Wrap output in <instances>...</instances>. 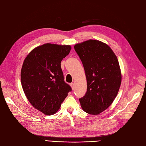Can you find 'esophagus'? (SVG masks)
Segmentation results:
<instances>
[{
  "instance_id": "1",
  "label": "esophagus",
  "mask_w": 146,
  "mask_h": 146,
  "mask_svg": "<svg viewBox=\"0 0 146 146\" xmlns=\"http://www.w3.org/2000/svg\"><path fill=\"white\" fill-rule=\"evenodd\" d=\"M70 86H71V88H72V90H74V88H75V84L74 83H70Z\"/></svg>"
}]
</instances>
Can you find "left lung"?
<instances>
[{
  "label": "left lung",
  "mask_w": 146,
  "mask_h": 146,
  "mask_svg": "<svg viewBox=\"0 0 146 146\" xmlns=\"http://www.w3.org/2000/svg\"><path fill=\"white\" fill-rule=\"evenodd\" d=\"M82 61L87 82V91L79 99L85 112L98 115L116 98L122 74L116 55L110 47L99 40L89 39L74 46Z\"/></svg>",
  "instance_id": "1"
}]
</instances>
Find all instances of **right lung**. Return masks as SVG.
Masks as SVG:
<instances>
[{"instance_id":"1","label":"right lung","mask_w":146,"mask_h":146,"mask_svg":"<svg viewBox=\"0 0 146 146\" xmlns=\"http://www.w3.org/2000/svg\"><path fill=\"white\" fill-rule=\"evenodd\" d=\"M71 50L70 45L46 43L34 48L25 57L21 81L26 98L45 115L58 111L71 91L64 81L61 61Z\"/></svg>"}]
</instances>
